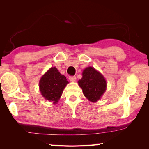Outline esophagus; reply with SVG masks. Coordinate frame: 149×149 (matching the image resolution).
Masks as SVG:
<instances>
[{"label":"esophagus","instance_id":"34e87169","mask_svg":"<svg viewBox=\"0 0 149 149\" xmlns=\"http://www.w3.org/2000/svg\"><path fill=\"white\" fill-rule=\"evenodd\" d=\"M69 79L70 81H75V79H76V77H75V76H70Z\"/></svg>","mask_w":149,"mask_h":149}]
</instances>
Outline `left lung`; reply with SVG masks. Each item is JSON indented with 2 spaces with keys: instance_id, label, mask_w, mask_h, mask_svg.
Returning <instances> with one entry per match:
<instances>
[{
  "instance_id": "obj_1",
  "label": "left lung",
  "mask_w": 149,
  "mask_h": 149,
  "mask_svg": "<svg viewBox=\"0 0 149 149\" xmlns=\"http://www.w3.org/2000/svg\"><path fill=\"white\" fill-rule=\"evenodd\" d=\"M83 77L78 81L85 97L91 102H97L107 89L104 76L93 67H87L83 71Z\"/></svg>"
}]
</instances>
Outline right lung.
Returning a JSON list of instances; mask_svg holds the SVG:
<instances>
[{
  "label": "right lung",
  "instance_id": "1",
  "mask_svg": "<svg viewBox=\"0 0 149 149\" xmlns=\"http://www.w3.org/2000/svg\"><path fill=\"white\" fill-rule=\"evenodd\" d=\"M68 83L56 68L52 67L41 77L39 81V89L45 99L56 104Z\"/></svg>",
  "mask_w": 149,
  "mask_h": 149
}]
</instances>
